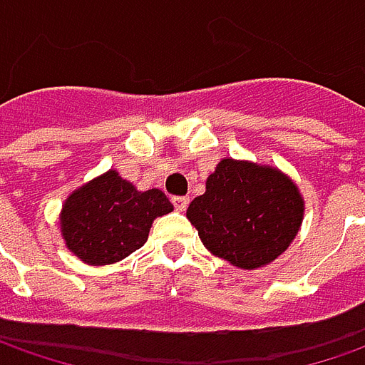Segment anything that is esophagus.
<instances>
[{
	"instance_id": "1",
	"label": "esophagus",
	"mask_w": 365,
	"mask_h": 365,
	"mask_svg": "<svg viewBox=\"0 0 365 365\" xmlns=\"http://www.w3.org/2000/svg\"><path fill=\"white\" fill-rule=\"evenodd\" d=\"M172 202H173V207H175L178 212H183V210L187 207L190 200H187V197H180V195H178V197H173Z\"/></svg>"
}]
</instances>
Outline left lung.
Listing matches in <instances>:
<instances>
[{
    "label": "left lung",
    "instance_id": "obj_1",
    "mask_svg": "<svg viewBox=\"0 0 365 365\" xmlns=\"http://www.w3.org/2000/svg\"><path fill=\"white\" fill-rule=\"evenodd\" d=\"M306 203L296 182L277 168L224 158L187 207L210 254L240 269L272 264L296 240Z\"/></svg>",
    "mask_w": 365,
    "mask_h": 365
}]
</instances>
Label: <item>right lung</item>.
<instances>
[{
    "label": "right lung",
    "mask_w": 365,
    "mask_h": 365,
    "mask_svg": "<svg viewBox=\"0 0 365 365\" xmlns=\"http://www.w3.org/2000/svg\"><path fill=\"white\" fill-rule=\"evenodd\" d=\"M173 205L162 190L140 192L115 170L101 173L69 193L59 230L68 250L88 266H110L148 242L155 217Z\"/></svg>",
    "instance_id": "add662e5"
}]
</instances>
